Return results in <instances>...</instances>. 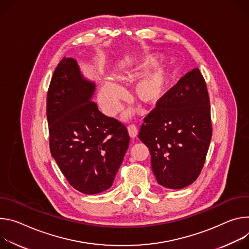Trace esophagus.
Returning <instances> with one entry per match:
<instances>
[{"mask_svg": "<svg viewBox=\"0 0 249 249\" xmlns=\"http://www.w3.org/2000/svg\"><path fill=\"white\" fill-rule=\"evenodd\" d=\"M127 131H128V134H129L131 139H134V137H136L137 134H139V129H137V127L134 124L128 125L127 126Z\"/></svg>", "mask_w": 249, "mask_h": 249, "instance_id": "obj_1", "label": "esophagus"}]
</instances>
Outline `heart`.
Here are the masks:
<instances>
[{
	"label": "heart",
	"mask_w": 249,
	"mask_h": 249,
	"mask_svg": "<svg viewBox=\"0 0 249 249\" xmlns=\"http://www.w3.org/2000/svg\"><path fill=\"white\" fill-rule=\"evenodd\" d=\"M161 56L149 55L143 59L133 62L122 69L118 78L124 85H131L145 74L144 77L136 83L133 89L135 100L144 107H154L166 97L172 80V71L166 66L156 67L152 71ZM150 71V72L149 71ZM150 73H148V72ZM124 90L113 81L107 80L103 83L99 93V101L107 115H115L121 107V102L124 99Z\"/></svg>",
	"instance_id": "1"
}]
</instances>
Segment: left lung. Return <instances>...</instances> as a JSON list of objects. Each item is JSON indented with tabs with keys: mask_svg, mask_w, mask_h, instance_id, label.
<instances>
[{
	"mask_svg": "<svg viewBox=\"0 0 249 249\" xmlns=\"http://www.w3.org/2000/svg\"><path fill=\"white\" fill-rule=\"evenodd\" d=\"M140 140L148 147L159 185L182 189L200 175L212 139L210 98L198 68L182 77L144 119Z\"/></svg>",
	"mask_w": 249,
	"mask_h": 249,
	"instance_id": "1",
	"label": "left lung"
}]
</instances>
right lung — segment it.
Masks as SVG:
<instances>
[{
    "instance_id": "right-lung-1",
    "label": "right lung",
    "mask_w": 249,
    "mask_h": 249,
    "mask_svg": "<svg viewBox=\"0 0 249 249\" xmlns=\"http://www.w3.org/2000/svg\"><path fill=\"white\" fill-rule=\"evenodd\" d=\"M95 90L77 61L64 57L53 73L46 106L51 155L69 184L87 195L112 187L129 143L126 127L92 101Z\"/></svg>"
}]
</instances>
